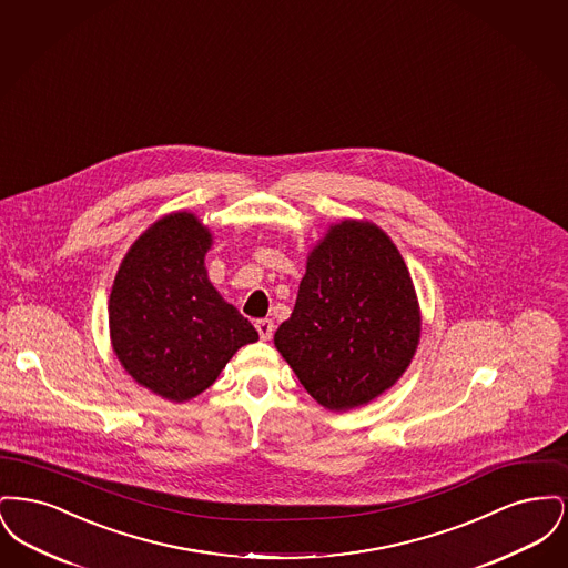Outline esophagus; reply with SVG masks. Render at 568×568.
<instances>
[{
	"label": "esophagus",
	"instance_id": "obj_1",
	"mask_svg": "<svg viewBox=\"0 0 568 568\" xmlns=\"http://www.w3.org/2000/svg\"><path fill=\"white\" fill-rule=\"evenodd\" d=\"M255 327H257V332H260V338H262V341H271L272 334H274V324H272V320H257V322H255Z\"/></svg>",
	"mask_w": 568,
	"mask_h": 568
}]
</instances>
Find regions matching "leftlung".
Returning a JSON list of instances; mask_svg holds the SVG:
<instances>
[{
	"label": "left lung",
	"instance_id": "8db88e82",
	"mask_svg": "<svg viewBox=\"0 0 568 568\" xmlns=\"http://www.w3.org/2000/svg\"><path fill=\"white\" fill-rule=\"evenodd\" d=\"M422 332L417 294L392 239L345 219L306 257L296 306L274 347L329 410L368 405L403 377Z\"/></svg>",
	"mask_w": 568,
	"mask_h": 568
}]
</instances>
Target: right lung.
Listing matches in <instances>:
<instances>
[{"mask_svg": "<svg viewBox=\"0 0 568 568\" xmlns=\"http://www.w3.org/2000/svg\"><path fill=\"white\" fill-rule=\"evenodd\" d=\"M211 244L197 216L170 213L140 234L112 283V349L135 383L170 403L209 389L232 355L260 338L209 281Z\"/></svg>", "mask_w": 568, "mask_h": 568, "instance_id": "1", "label": "right lung"}]
</instances>
